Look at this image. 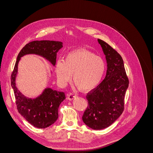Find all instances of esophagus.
Listing matches in <instances>:
<instances>
[{
	"instance_id": "34e87169",
	"label": "esophagus",
	"mask_w": 153,
	"mask_h": 153,
	"mask_svg": "<svg viewBox=\"0 0 153 153\" xmlns=\"http://www.w3.org/2000/svg\"><path fill=\"white\" fill-rule=\"evenodd\" d=\"M76 95L75 93H73V92H71V93H69L68 94V99L69 100H72L73 99H75L76 98Z\"/></svg>"
}]
</instances>
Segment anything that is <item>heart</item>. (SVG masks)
Returning <instances> with one entry per match:
<instances>
[{"instance_id":"b5f03b06","label":"heart","mask_w":153,"mask_h":153,"mask_svg":"<svg viewBox=\"0 0 153 153\" xmlns=\"http://www.w3.org/2000/svg\"><path fill=\"white\" fill-rule=\"evenodd\" d=\"M103 60L90 51L78 49L69 52L64 61L58 60L55 71L59 81L62 85L73 81L82 91H91L98 85L104 75Z\"/></svg>"}]
</instances>
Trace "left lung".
<instances>
[{
  "label": "left lung",
  "instance_id": "8db88e82",
  "mask_svg": "<svg viewBox=\"0 0 153 153\" xmlns=\"http://www.w3.org/2000/svg\"><path fill=\"white\" fill-rule=\"evenodd\" d=\"M98 41L105 55L107 70L104 80L87 93L88 105L82 116L84 123L93 129L108 127L122 114L129 85L121 55L104 41Z\"/></svg>",
  "mask_w": 153,
  "mask_h": 153
}]
</instances>
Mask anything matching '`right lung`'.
<instances>
[{"instance_id":"add662e5","label":"right lung","mask_w":153,"mask_h":153,"mask_svg":"<svg viewBox=\"0 0 153 153\" xmlns=\"http://www.w3.org/2000/svg\"><path fill=\"white\" fill-rule=\"evenodd\" d=\"M62 47L61 41L42 40L33 41L25 45L18 53L14 69L11 75V83L15 94L16 105L19 112L32 126L46 128L57 121L60 104L65 100L64 92L46 89L38 98L28 99L22 94L15 84L18 64L20 57L25 54L34 53L48 59L53 65L56 62L57 53Z\"/></svg>"}]
</instances>
